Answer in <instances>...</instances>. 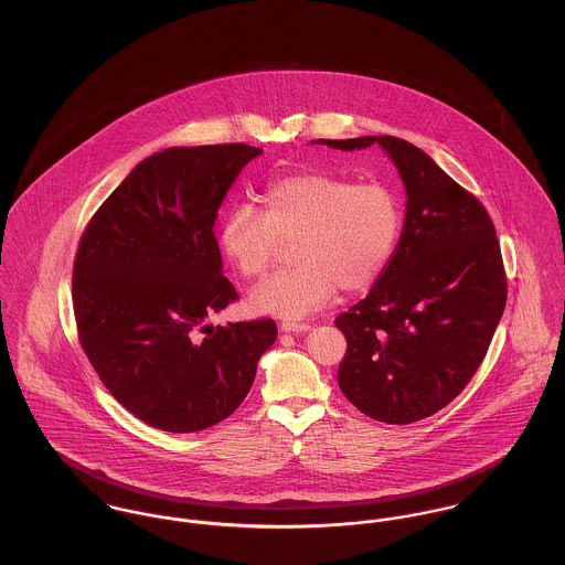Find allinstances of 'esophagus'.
I'll use <instances>...</instances> for the list:
<instances>
[{
  "label": "esophagus",
  "instance_id": "obj_1",
  "mask_svg": "<svg viewBox=\"0 0 565 565\" xmlns=\"http://www.w3.org/2000/svg\"><path fill=\"white\" fill-rule=\"evenodd\" d=\"M280 330H282V332H307V330H311V323L285 320V322H280Z\"/></svg>",
  "mask_w": 565,
  "mask_h": 565
}]
</instances>
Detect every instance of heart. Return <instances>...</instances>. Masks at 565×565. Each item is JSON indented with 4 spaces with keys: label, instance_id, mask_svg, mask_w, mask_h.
<instances>
[{
    "label": "heart",
    "instance_id": "heart-1",
    "mask_svg": "<svg viewBox=\"0 0 565 565\" xmlns=\"http://www.w3.org/2000/svg\"><path fill=\"white\" fill-rule=\"evenodd\" d=\"M403 226L394 189L381 182L356 184L330 173L280 178L263 193V213L231 209L220 226L226 256L247 278L263 276L294 243L291 269L269 276L249 291L256 313L302 318L318 311L341 289L365 291L385 271Z\"/></svg>",
    "mask_w": 565,
    "mask_h": 565
}]
</instances>
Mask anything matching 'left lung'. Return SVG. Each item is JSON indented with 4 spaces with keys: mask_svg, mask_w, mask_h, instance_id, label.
Instances as JSON below:
<instances>
[{
    "mask_svg": "<svg viewBox=\"0 0 565 565\" xmlns=\"http://www.w3.org/2000/svg\"><path fill=\"white\" fill-rule=\"evenodd\" d=\"M334 150L379 143L406 189L403 235L365 300L334 323L348 350L337 372L361 413L411 424L452 403L483 363L507 305V276L483 204L398 137L318 139Z\"/></svg>",
    "mask_w": 565,
    "mask_h": 565,
    "instance_id": "left-lung-1",
    "label": "left lung"
}]
</instances>
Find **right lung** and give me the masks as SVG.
<instances>
[{"instance_id":"add662e5","label":"right lung","mask_w":565,"mask_h":565,"mask_svg":"<svg viewBox=\"0 0 565 565\" xmlns=\"http://www.w3.org/2000/svg\"><path fill=\"white\" fill-rule=\"evenodd\" d=\"M245 143L167 148L106 198L74 263L82 350L115 401L167 433H195L245 401L274 320L213 326L237 300L213 226Z\"/></svg>"}]
</instances>
